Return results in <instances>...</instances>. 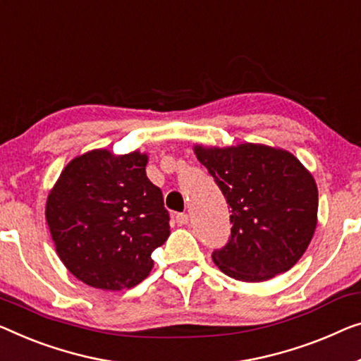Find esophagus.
Masks as SVG:
<instances>
[{"instance_id":"1","label":"esophagus","mask_w":361,"mask_h":361,"mask_svg":"<svg viewBox=\"0 0 361 361\" xmlns=\"http://www.w3.org/2000/svg\"><path fill=\"white\" fill-rule=\"evenodd\" d=\"M176 224H178L180 227H183V225H188V224H190V215L178 214V215H176Z\"/></svg>"}]
</instances>
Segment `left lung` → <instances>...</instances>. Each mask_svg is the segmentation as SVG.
<instances>
[{
    "mask_svg": "<svg viewBox=\"0 0 361 361\" xmlns=\"http://www.w3.org/2000/svg\"><path fill=\"white\" fill-rule=\"evenodd\" d=\"M192 150L232 209V236L212 252L215 266L235 281L264 282L297 264L318 224L310 170L288 150L266 144Z\"/></svg>",
    "mask_w": 361,
    "mask_h": 361,
    "instance_id": "1",
    "label": "left lung"
}]
</instances>
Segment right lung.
I'll use <instances>...</instances> for the list:
<instances>
[{"mask_svg":"<svg viewBox=\"0 0 361 361\" xmlns=\"http://www.w3.org/2000/svg\"><path fill=\"white\" fill-rule=\"evenodd\" d=\"M149 155L94 149L74 157L48 192L45 219L69 272L100 290L141 283L152 251L170 236L160 188L146 175Z\"/></svg>","mask_w":361,"mask_h":361,"instance_id":"obj_1","label":"right lung"}]
</instances>
